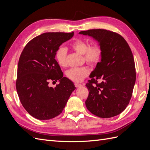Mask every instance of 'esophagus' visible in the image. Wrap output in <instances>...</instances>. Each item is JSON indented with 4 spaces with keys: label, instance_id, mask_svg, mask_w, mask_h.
<instances>
[{
    "label": "esophagus",
    "instance_id": "34e87169",
    "mask_svg": "<svg viewBox=\"0 0 150 150\" xmlns=\"http://www.w3.org/2000/svg\"><path fill=\"white\" fill-rule=\"evenodd\" d=\"M74 85H75V86H76V88H79V87H82V86H83V84H78V83H75Z\"/></svg>",
    "mask_w": 150,
    "mask_h": 150
}]
</instances>
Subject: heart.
<instances>
[{"label":"heart","mask_w":150,"mask_h":150,"mask_svg":"<svg viewBox=\"0 0 150 150\" xmlns=\"http://www.w3.org/2000/svg\"><path fill=\"white\" fill-rule=\"evenodd\" d=\"M71 48L76 52L84 56V59L89 64H96L100 61L102 56V48L98 44L90 46L87 40L77 39L71 44ZM56 59L61 67L67 65V49L60 47L56 52ZM87 67H72L66 71L67 78L74 82H81L89 74Z\"/></svg>","instance_id":"obj_1"}]
</instances>
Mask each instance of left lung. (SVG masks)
<instances>
[{
  "label": "left lung",
  "instance_id": "8db88e82",
  "mask_svg": "<svg viewBox=\"0 0 150 150\" xmlns=\"http://www.w3.org/2000/svg\"><path fill=\"white\" fill-rule=\"evenodd\" d=\"M79 34L96 40L103 52L101 61L86 84L89 90L86 108L102 118L118 115L128 105L136 81L134 61L129 45L120 34L105 29H90ZM99 80L100 83H97Z\"/></svg>",
  "mask_w": 150,
  "mask_h": 150
}]
</instances>
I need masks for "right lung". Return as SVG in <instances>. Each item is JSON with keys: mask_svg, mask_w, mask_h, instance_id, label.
Wrapping results in <instances>:
<instances>
[{"mask_svg": "<svg viewBox=\"0 0 150 150\" xmlns=\"http://www.w3.org/2000/svg\"><path fill=\"white\" fill-rule=\"evenodd\" d=\"M73 35V32L42 34L30 40L21 54L17 92L25 110L36 119L47 120L59 115L76 89L70 79L63 77L55 59L59 46ZM51 80L60 83L49 87Z\"/></svg>", "mask_w": 150, "mask_h": 150, "instance_id": "1", "label": "right lung"}]
</instances>
